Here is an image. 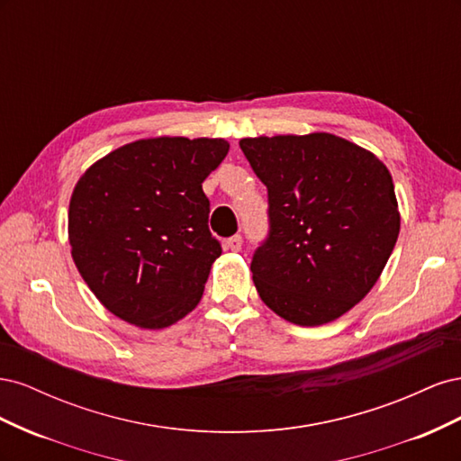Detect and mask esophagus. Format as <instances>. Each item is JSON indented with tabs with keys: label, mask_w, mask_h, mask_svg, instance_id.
I'll list each match as a JSON object with an SVG mask.
<instances>
[{
	"label": "esophagus",
	"mask_w": 461,
	"mask_h": 461,
	"mask_svg": "<svg viewBox=\"0 0 461 461\" xmlns=\"http://www.w3.org/2000/svg\"><path fill=\"white\" fill-rule=\"evenodd\" d=\"M242 248V236L240 234H234L227 240V249H232V252H239Z\"/></svg>",
	"instance_id": "34e87169"
}]
</instances>
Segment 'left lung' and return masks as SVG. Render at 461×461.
Masks as SVG:
<instances>
[{
	"label": "left lung",
	"mask_w": 461,
	"mask_h": 461,
	"mask_svg": "<svg viewBox=\"0 0 461 461\" xmlns=\"http://www.w3.org/2000/svg\"><path fill=\"white\" fill-rule=\"evenodd\" d=\"M240 148L267 186L269 230L249 265L261 300L302 327L352 310L398 240L400 213L386 167L327 132L244 138Z\"/></svg>",
	"instance_id": "left-lung-1"
}]
</instances>
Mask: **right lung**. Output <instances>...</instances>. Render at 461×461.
<instances>
[{"label":"right lung","instance_id":"add662e5","mask_svg":"<svg viewBox=\"0 0 461 461\" xmlns=\"http://www.w3.org/2000/svg\"><path fill=\"white\" fill-rule=\"evenodd\" d=\"M227 151L221 138H149L111 151L80 176L68 242L111 313L163 329L196 308L222 252L202 183Z\"/></svg>","mask_w":461,"mask_h":461}]
</instances>
